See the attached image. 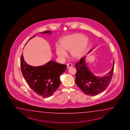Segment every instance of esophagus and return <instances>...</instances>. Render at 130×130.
Listing matches in <instances>:
<instances>
[{"instance_id":"34e87169","label":"esophagus","mask_w":130,"mask_h":130,"mask_svg":"<svg viewBox=\"0 0 130 130\" xmlns=\"http://www.w3.org/2000/svg\"><path fill=\"white\" fill-rule=\"evenodd\" d=\"M67 66V68H68V69L72 68V64H71V63H68Z\"/></svg>"}]
</instances>
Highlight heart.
I'll return each instance as SVG.
<instances>
[{
	"label": "heart",
	"instance_id": "b5f03b06",
	"mask_svg": "<svg viewBox=\"0 0 130 130\" xmlns=\"http://www.w3.org/2000/svg\"><path fill=\"white\" fill-rule=\"evenodd\" d=\"M89 43V40L83 34L77 33L68 36L60 41V47H56L55 52L59 57L64 58L67 52H70L73 58L78 59L82 58Z\"/></svg>",
	"mask_w": 130,
	"mask_h": 130
}]
</instances>
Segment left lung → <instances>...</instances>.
Instances as JSON below:
<instances>
[{
    "mask_svg": "<svg viewBox=\"0 0 130 130\" xmlns=\"http://www.w3.org/2000/svg\"><path fill=\"white\" fill-rule=\"evenodd\" d=\"M91 51V50L89 53ZM86 57L82 58L75 65L76 69L75 82L85 94L95 96L103 92L108 86L113 75L114 61L112 69L106 75L102 77H97L94 76L86 65Z\"/></svg>",
    "mask_w": 130,
    "mask_h": 130,
    "instance_id": "8db88e82",
    "label": "left lung"
}]
</instances>
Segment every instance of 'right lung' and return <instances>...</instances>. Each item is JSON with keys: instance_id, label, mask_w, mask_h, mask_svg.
<instances>
[{"instance_id": "right-lung-1", "label": "right lung", "mask_w": 130, "mask_h": 130, "mask_svg": "<svg viewBox=\"0 0 130 130\" xmlns=\"http://www.w3.org/2000/svg\"><path fill=\"white\" fill-rule=\"evenodd\" d=\"M41 33H51L50 30ZM21 68L25 79L32 90L40 96L48 97L59 87L61 83L60 75L65 72L67 66L50 61L42 66L33 67L26 63L22 54Z\"/></svg>"}]
</instances>
